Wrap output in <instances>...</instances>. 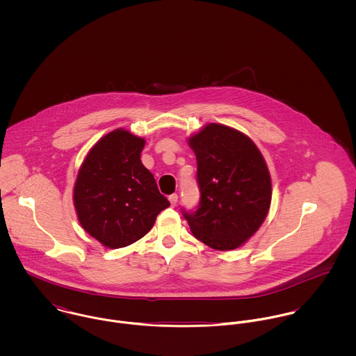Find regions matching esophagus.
I'll use <instances>...</instances> for the list:
<instances>
[{
  "instance_id": "1",
  "label": "esophagus",
  "mask_w": 356,
  "mask_h": 356,
  "mask_svg": "<svg viewBox=\"0 0 356 356\" xmlns=\"http://www.w3.org/2000/svg\"><path fill=\"white\" fill-rule=\"evenodd\" d=\"M168 202L171 204V207H175L177 203H178V195H171V196H168Z\"/></svg>"
}]
</instances>
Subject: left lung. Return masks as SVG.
<instances>
[{"instance_id": "left-lung-1", "label": "left lung", "mask_w": 356, "mask_h": 356, "mask_svg": "<svg viewBox=\"0 0 356 356\" xmlns=\"http://www.w3.org/2000/svg\"><path fill=\"white\" fill-rule=\"evenodd\" d=\"M188 144L197 160L202 200L185 218L193 236L216 251L244 245L264 222L271 177L254 141L233 127L208 123Z\"/></svg>"}]
</instances>
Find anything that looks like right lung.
I'll list each match as a JSON object with an SVG mask.
<instances>
[{"mask_svg":"<svg viewBox=\"0 0 356 356\" xmlns=\"http://www.w3.org/2000/svg\"><path fill=\"white\" fill-rule=\"evenodd\" d=\"M145 138L115 129L90 148L76 175L72 200L83 230L105 248L144 237L170 203L143 164Z\"/></svg>","mask_w":356,"mask_h":356,"instance_id":"add662e5","label":"right lung"}]
</instances>
